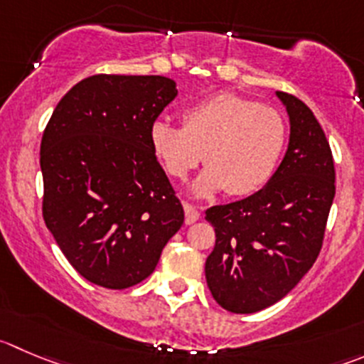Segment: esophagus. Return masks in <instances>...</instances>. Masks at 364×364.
Instances as JSON below:
<instances>
[{"label":"esophagus","mask_w":364,"mask_h":364,"mask_svg":"<svg viewBox=\"0 0 364 364\" xmlns=\"http://www.w3.org/2000/svg\"><path fill=\"white\" fill-rule=\"evenodd\" d=\"M184 213H186V225H193L195 221L200 220V210L191 203L184 202Z\"/></svg>","instance_id":"obj_1"}]
</instances>
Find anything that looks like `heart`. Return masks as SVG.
I'll list each match as a JSON object with an SVG mask.
<instances>
[{"label": "heart", "mask_w": 364, "mask_h": 364, "mask_svg": "<svg viewBox=\"0 0 364 364\" xmlns=\"http://www.w3.org/2000/svg\"><path fill=\"white\" fill-rule=\"evenodd\" d=\"M155 157L171 178L184 180L202 162L193 184L202 198L228 191L248 196L275 175L288 143V124L273 107L237 95H216L188 107L182 128L159 121L150 130Z\"/></svg>", "instance_id": "heart-1"}]
</instances>
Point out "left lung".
Returning a JSON list of instances; mask_svg holds the SVG:
<instances>
[{"label":"left lung","instance_id":"left-lung-1","mask_svg":"<svg viewBox=\"0 0 364 364\" xmlns=\"http://www.w3.org/2000/svg\"><path fill=\"white\" fill-rule=\"evenodd\" d=\"M289 116V144L261 191L205 210L216 245L205 261L214 300L257 313L288 295L316 261L336 195L328 141L309 107L277 91Z\"/></svg>","mask_w":364,"mask_h":364}]
</instances>
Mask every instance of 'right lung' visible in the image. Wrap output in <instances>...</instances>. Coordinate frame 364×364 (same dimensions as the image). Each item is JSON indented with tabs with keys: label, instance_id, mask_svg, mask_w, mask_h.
Masks as SVG:
<instances>
[{
	"label": "right lung",
	"instance_id": "right-lung-1",
	"mask_svg": "<svg viewBox=\"0 0 364 364\" xmlns=\"http://www.w3.org/2000/svg\"><path fill=\"white\" fill-rule=\"evenodd\" d=\"M176 92L166 76L95 75L69 89L48 121L44 221L73 268L96 286L124 289L146 279L184 223L150 143Z\"/></svg>",
	"mask_w": 364,
	"mask_h": 364
}]
</instances>
